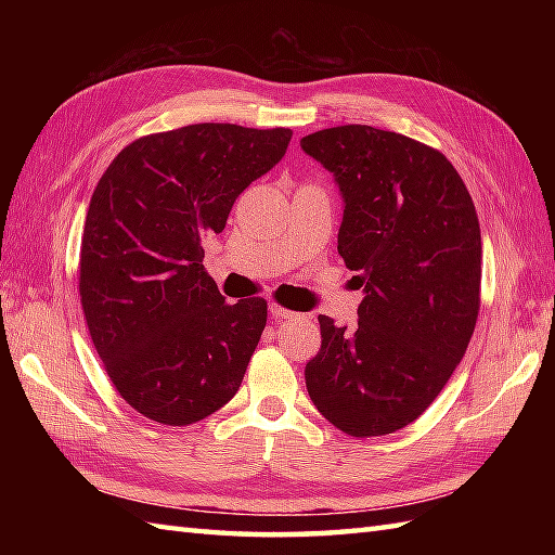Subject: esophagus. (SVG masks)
Returning <instances> with one entry per match:
<instances>
[{
    "instance_id": "1",
    "label": "esophagus",
    "mask_w": 555,
    "mask_h": 555,
    "mask_svg": "<svg viewBox=\"0 0 555 555\" xmlns=\"http://www.w3.org/2000/svg\"><path fill=\"white\" fill-rule=\"evenodd\" d=\"M269 312H271V317H274V320H298V312H293V310H286V308H281V305H269Z\"/></svg>"
}]
</instances>
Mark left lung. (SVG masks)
<instances>
[{"label": "left lung", "instance_id": "8db88e82", "mask_svg": "<svg viewBox=\"0 0 555 555\" xmlns=\"http://www.w3.org/2000/svg\"><path fill=\"white\" fill-rule=\"evenodd\" d=\"M300 147L336 176L346 205L338 255L364 291L356 326L320 314L322 348L305 384L336 429L393 434L434 403L475 334V203L453 164L408 135L348 124Z\"/></svg>", "mask_w": 555, "mask_h": 555}]
</instances>
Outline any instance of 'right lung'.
Wrapping results in <instances>:
<instances>
[{"label": "right lung", "mask_w": 555, "mask_h": 555, "mask_svg": "<svg viewBox=\"0 0 555 555\" xmlns=\"http://www.w3.org/2000/svg\"><path fill=\"white\" fill-rule=\"evenodd\" d=\"M291 135L193 124L133 140L102 173L80 241V305L114 388L143 417L185 427L241 388L267 300H223L203 241Z\"/></svg>", "instance_id": "right-lung-1"}]
</instances>
